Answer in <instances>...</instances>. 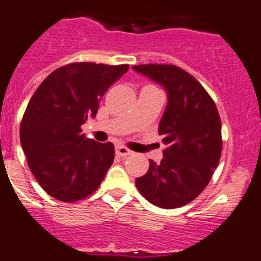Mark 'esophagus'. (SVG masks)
I'll return each instance as SVG.
<instances>
[{
    "label": "esophagus",
    "mask_w": 261,
    "mask_h": 261,
    "mask_svg": "<svg viewBox=\"0 0 261 261\" xmlns=\"http://www.w3.org/2000/svg\"><path fill=\"white\" fill-rule=\"evenodd\" d=\"M116 154H117L118 156H127V155H131V154H133V151H131L130 149L126 148V146L117 145L116 146Z\"/></svg>",
    "instance_id": "34e87169"
}]
</instances>
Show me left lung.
Returning <instances> with one entry per match:
<instances>
[{"label": "left lung", "mask_w": 261, "mask_h": 261, "mask_svg": "<svg viewBox=\"0 0 261 261\" xmlns=\"http://www.w3.org/2000/svg\"><path fill=\"white\" fill-rule=\"evenodd\" d=\"M167 93L159 135L167 149L135 184L155 206L173 209L194 200L206 187L222 153L221 118L216 103L194 76L173 65L133 66Z\"/></svg>", "instance_id": "1"}]
</instances>
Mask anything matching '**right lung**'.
Returning a JSON list of instances; mask_svg holds the SVG:
<instances>
[{
	"label": "right lung",
	"instance_id": "1",
	"mask_svg": "<svg viewBox=\"0 0 261 261\" xmlns=\"http://www.w3.org/2000/svg\"><path fill=\"white\" fill-rule=\"evenodd\" d=\"M128 65L79 62L48 75L33 94L21 125L20 143L38 184L66 203L94 192L113 163L112 143L85 138L82 126L95 117L108 88Z\"/></svg>",
	"mask_w": 261,
	"mask_h": 261
}]
</instances>
